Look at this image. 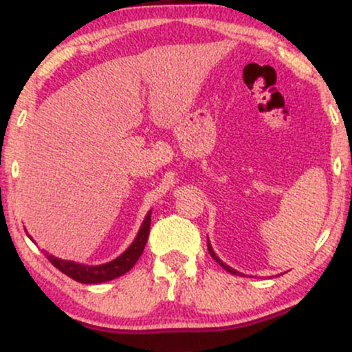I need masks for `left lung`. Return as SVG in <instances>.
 Here are the masks:
<instances>
[{
  "instance_id": "8db88e82",
  "label": "left lung",
  "mask_w": 352,
  "mask_h": 352,
  "mask_svg": "<svg viewBox=\"0 0 352 352\" xmlns=\"http://www.w3.org/2000/svg\"><path fill=\"white\" fill-rule=\"evenodd\" d=\"M207 246H208V253H210V254H212V258H213V260H215V261H217V263H218V265H220V266H221V268H223V270H227V272H228V273H233V274H238V272H236V270H233V268H230V266H228V265H225V263H223V261H221V260H220V258H218V256H217V254H215V253H213V250H212V246H210V243H208V241H207Z\"/></svg>"
}]
</instances>
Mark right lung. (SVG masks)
<instances>
[{
	"label": "right lung",
	"instance_id": "add662e5",
	"mask_svg": "<svg viewBox=\"0 0 352 352\" xmlns=\"http://www.w3.org/2000/svg\"><path fill=\"white\" fill-rule=\"evenodd\" d=\"M148 232H151V212H148L147 217H145L142 227H140L139 233H137L134 243L129 246V248L125 250L119 258H116L114 261H109V263L100 265V266H84V265L74 263V261L59 260V258L51 256V254L47 253L46 256L60 273H64L66 276L72 278L74 281L86 283V285L104 283L109 280H114L117 276H122V274L127 273L129 270L137 263V260H139L140 254L144 252L145 243H147Z\"/></svg>",
	"mask_w": 352,
	"mask_h": 352
}]
</instances>
